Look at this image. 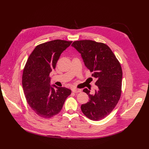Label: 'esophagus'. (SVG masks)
<instances>
[{
    "label": "esophagus",
    "mask_w": 149,
    "mask_h": 149,
    "mask_svg": "<svg viewBox=\"0 0 149 149\" xmlns=\"http://www.w3.org/2000/svg\"><path fill=\"white\" fill-rule=\"evenodd\" d=\"M72 92L75 93H81V90L80 89H75V88H74L72 90Z\"/></svg>",
    "instance_id": "34e87169"
}]
</instances>
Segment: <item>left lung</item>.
I'll list each match as a JSON object with an SVG mask.
<instances>
[{
    "label": "left lung",
    "instance_id": "left-lung-1",
    "mask_svg": "<svg viewBox=\"0 0 149 149\" xmlns=\"http://www.w3.org/2000/svg\"><path fill=\"white\" fill-rule=\"evenodd\" d=\"M81 55L84 64L97 79L94 94L85 88L89 102L82 104L83 114L94 121L109 116L118 103L121 93L123 72L120 63L109 46L91 40L74 41L72 45Z\"/></svg>",
    "mask_w": 149,
    "mask_h": 149
}]
</instances>
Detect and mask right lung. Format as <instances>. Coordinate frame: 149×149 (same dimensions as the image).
Listing matches in <instances>:
<instances>
[{
	"label": "right lung",
	"instance_id": "1",
	"mask_svg": "<svg viewBox=\"0 0 149 149\" xmlns=\"http://www.w3.org/2000/svg\"><path fill=\"white\" fill-rule=\"evenodd\" d=\"M72 41L56 39L36 47L29 55L22 74L26 101L39 116L48 118L58 114L71 90L51 86L49 74L62 54Z\"/></svg>",
	"mask_w": 149,
	"mask_h": 149
}]
</instances>
